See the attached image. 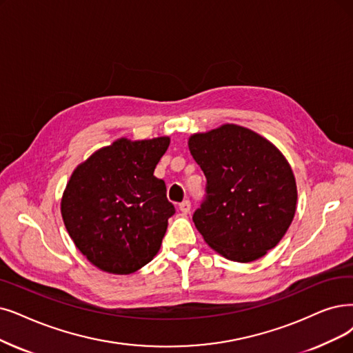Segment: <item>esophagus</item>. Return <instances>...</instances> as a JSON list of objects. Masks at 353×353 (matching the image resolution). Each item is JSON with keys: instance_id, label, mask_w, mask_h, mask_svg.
Returning a JSON list of instances; mask_svg holds the SVG:
<instances>
[{"instance_id": "34e87169", "label": "esophagus", "mask_w": 353, "mask_h": 353, "mask_svg": "<svg viewBox=\"0 0 353 353\" xmlns=\"http://www.w3.org/2000/svg\"><path fill=\"white\" fill-rule=\"evenodd\" d=\"M179 210H181V211H182V213H184V214L190 213V210H191V203H190V200H185V201H182V203L179 204Z\"/></svg>"}]
</instances>
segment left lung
<instances>
[{
	"mask_svg": "<svg viewBox=\"0 0 353 353\" xmlns=\"http://www.w3.org/2000/svg\"><path fill=\"white\" fill-rule=\"evenodd\" d=\"M205 175L204 200L192 221L210 248L234 262H252L278 245L297 204L291 166L271 142L224 124L190 137Z\"/></svg>",
	"mask_w": 353,
	"mask_h": 353,
	"instance_id": "obj_1",
	"label": "left lung"
}]
</instances>
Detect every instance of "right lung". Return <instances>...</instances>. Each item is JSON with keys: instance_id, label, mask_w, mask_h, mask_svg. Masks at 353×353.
<instances>
[{"instance_id": "right-lung-1", "label": "right lung", "mask_w": 353, "mask_h": 353, "mask_svg": "<svg viewBox=\"0 0 353 353\" xmlns=\"http://www.w3.org/2000/svg\"><path fill=\"white\" fill-rule=\"evenodd\" d=\"M169 137L116 140L70 176L61 211L83 256L101 271L128 275L157 255L175 207L153 175Z\"/></svg>"}]
</instances>
